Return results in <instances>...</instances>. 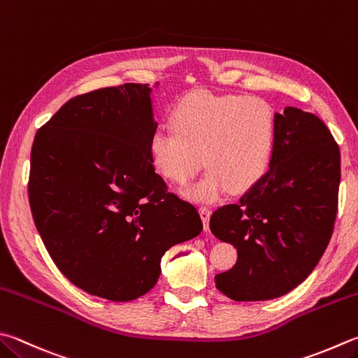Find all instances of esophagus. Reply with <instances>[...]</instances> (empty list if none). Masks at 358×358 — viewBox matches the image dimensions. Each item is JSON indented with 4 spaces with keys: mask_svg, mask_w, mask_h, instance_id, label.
I'll return each instance as SVG.
<instances>
[{
    "mask_svg": "<svg viewBox=\"0 0 358 358\" xmlns=\"http://www.w3.org/2000/svg\"><path fill=\"white\" fill-rule=\"evenodd\" d=\"M199 213H201L202 222H204V229H206V231H208V220H210L212 210H210V208H208L207 206H201V207H199Z\"/></svg>",
    "mask_w": 358,
    "mask_h": 358,
    "instance_id": "34e87169",
    "label": "esophagus"
}]
</instances>
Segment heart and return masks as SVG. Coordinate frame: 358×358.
<instances>
[{
    "instance_id": "b5f03b06",
    "label": "heart",
    "mask_w": 358,
    "mask_h": 358,
    "mask_svg": "<svg viewBox=\"0 0 358 358\" xmlns=\"http://www.w3.org/2000/svg\"><path fill=\"white\" fill-rule=\"evenodd\" d=\"M171 124L151 134L148 152L160 176L178 185L196 176L204 156L208 171L185 190L193 201L246 192L271 165L278 120L265 99L194 90L174 107Z\"/></svg>"
}]
</instances>
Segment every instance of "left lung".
<instances>
[{
    "label": "left lung",
    "mask_w": 358,
    "mask_h": 358,
    "mask_svg": "<svg viewBox=\"0 0 358 358\" xmlns=\"http://www.w3.org/2000/svg\"><path fill=\"white\" fill-rule=\"evenodd\" d=\"M275 120L265 176L210 217L212 234L238 254L215 284L238 302L280 298L304 282L326 251L338 210L340 148L324 121L296 107Z\"/></svg>",
    "instance_id": "obj_1"
}]
</instances>
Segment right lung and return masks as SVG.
I'll return each instance as SVG.
<instances>
[{
    "mask_svg": "<svg viewBox=\"0 0 358 358\" xmlns=\"http://www.w3.org/2000/svg\"><path fill=\"white\" fill-rule=\"evenodd\" d=\"M150 93L124 84L74 96L31 151L29 206L46 251L71 284L117 302L150 292L162 255L202 231L196 207L154 170Z\"/></svg>",
    "mask_w": 358,
    "mask_h": 358,
    "instance_id": "1",
    "label": "right lung"
}]
</instances>
